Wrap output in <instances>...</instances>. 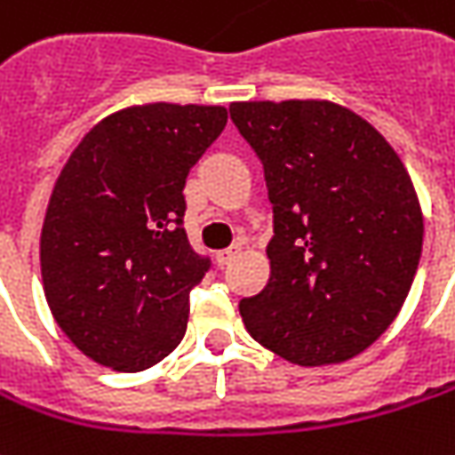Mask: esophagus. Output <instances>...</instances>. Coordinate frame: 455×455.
I'll return each instance as SVG.
<instances>
[{
  "label": "esophagus",
  "instance_id": "obj_1",
  "mask_svg": "<svg viewBox=\"0 0 455 455\" xmlns=\"http://www.w3.org/2000/svg\"><path fill=\"white\" fill-rule=\"evenodd\" d=\"M236 253H239V249H224V251H219L216 253V264L219 267H228L236 259Z\"/></svg>",
  "mask_w": 455,
  "mask_h": 455
}]
</instances>
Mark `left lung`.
<instances>
[{
  "label": "left lung",
  "mask_w": 455,
  "mask_h": 455,
  "mask_svg": "<svg viewBox=\"0 0 455 455\" xmlns=\"http://www.w3.org/2000/svg\"><path fill=\"white\" fill-rule=\"evenodd\" d=\"M228 111L274 204L271 276L241 299L246 329L299 366L358 356L394 323L421 259L423 214L406 166L333 101H234Z\"/></svg>",
  "instance_id": "left-lung-1"
}]
</instances>
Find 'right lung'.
I'll list each match as a JSON object with an SVG mask.
<instances>
[{"label": "right lung", "mask_w": 455, "mask_h": 455, "mask_svg": "<svg viewBox=\"0 0 455 455\" xmlns=\"http://www.w3.org/2000/svg\"><path fill=\"white\" fill-rule=\"evenodd\" d=\"M224 126V107H129L64 164L39 241L44 296L59 329L101 366L144 371L181 344L188 291L212 267L181 227L184 184Z\"/></svg>", "instance_id": "obj_1"}]
</instances>
